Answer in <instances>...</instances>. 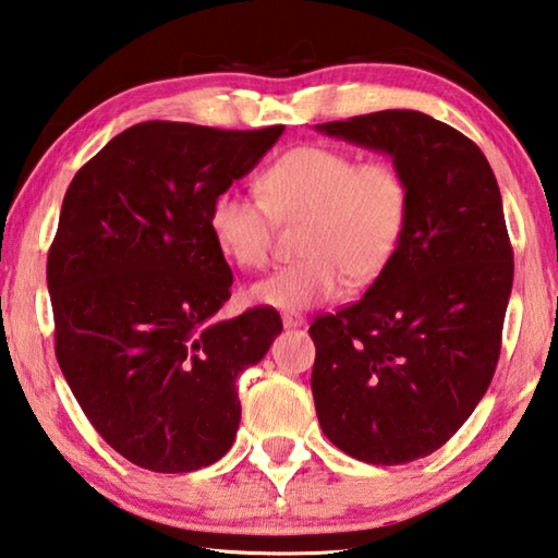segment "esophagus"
I'll return each instance as SVG.
<instances>
[{
	"mask_svg": "<svg viewBox=\"0 0 558 558\" xmlns=\"http://www.w3.org/2000/svg\"><path fill=\"white\" fill-rule=\"evenodd\" d=\"M281 323L283 328H306V318L301 313H283Z\"/></svg>",
	"mask_w": 558,
	"mask_h": 558,
	"instance_id": "1",
	"label": "esophagus"
}]
</instances>
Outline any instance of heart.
<instances>
[{"label":"heart","instance_id":"1","mask_svg":"<svg viewBox=\"0 0 558 558\" xmlns=\"http://www.w3.org/2000/svg\"><path fill=\"white\" fill-rule=\"evenodd\" d=\"M259 196L238 189L220 192L208 230L235 267L269 265L275 218H306L299 252L306 255L250 289V299L279 311H306L344 289L372 283L401 245L408 220V184L386 160L360 162L354 155L299 145L265 167Z\"/></svg>","mask_w":558,"mask_h":558}]
</instances>
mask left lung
<instances>
[{
  "instance_id": "obj_1",
  "label": "left lung",
  "mask_w": 558,
  "mask_h": 558,
  "mask_svg": "<svg viewBox=\"0 0 558 558\" xmlns=\"http://www.w3.org/2000/svg\"><path fill=\"white\" fill-rule=\"evenodd\" d=\"M391 155L408 184L396 257L364 296L311 325V388L325 437L366 464L433 454L496 374L512 291L500 189L474 141L388 109L315 125Z\"/></svg>"
}]
</instances>
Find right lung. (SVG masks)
<instances>
[{"mask_svg":"<svg viewBox=\"0 0 558 558\" xmlns=\"http://www.w3.org/2000/svg\"><path fill=\"white\" fill-rule=\"evenodd\" d=\"M281 133L145 121L104 145L62 198L48 252L56 356L94 429L135 466L186 474L233 447L235 381L281 318L269 306L216 318L233 271L208 211Z\"/></svg>","mask_w":558,"mask_h":558,"instance_id":"1","label":"right lung"}]
</instances>
